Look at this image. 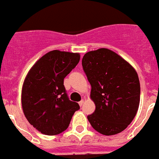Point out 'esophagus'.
Wrapping results in <instances>:
<instances>
[{
	"label": "esophagus",
	"mask_w": 159,
	"mask_h": 159,
	"mask_svg": "<svg viewBox=\"0 0 159 159\" xmlns=\"http://www.w3.org/2000/svg\"><path fill=\"white\" fill-rule=\"evenodd\" d=\"M83 103H84V100H81V101H80V102H79V105H80V107H81L82 105H83Z\"/></svg>",
	"instance_id": "esophagus-1"
}]
</instances>
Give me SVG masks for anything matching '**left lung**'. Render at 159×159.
Instances as JSON below:
<instances>
[{
	"label": "left lung",
	"mask_w": 159,
	"mask_h": 159,
	"mask_svg": "<svg viewBox=\"0 0 159 159\" xmlns=\"http://www.w3.org/2000/svg\"><path fill=\"white\" fill-rule=\"evenodd\" d=\"M82 66L95 104L94 112L87 116L90 124L105 136L124 130L136 116L140 102V83L136 70L106 48L86 53Z\"/></svg>",
	"instance_id": "obj_1"
}]
</instances>
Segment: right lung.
Masks as SVG:
<instances>
[{
    "label": "right lung",
    "mask_w": 159,
    "mask_h": 159,
    "mask_svg": "<svg viewBox=\"0 0 159 159\" xmlns=\"http://www.w3.org/2000/svg\"><path fill=\"white\" fill-rule=\"evenodd\" d=\"M79 53L52 51L29 71L22 89V107L29 122L42 134L57 135L66 129L77 102L67 96L64 79L78 65Z\"/></svg>",
    "instance_id": "1"
}]
</instances>
